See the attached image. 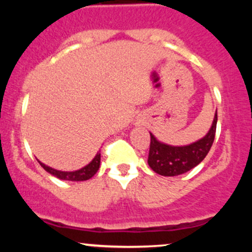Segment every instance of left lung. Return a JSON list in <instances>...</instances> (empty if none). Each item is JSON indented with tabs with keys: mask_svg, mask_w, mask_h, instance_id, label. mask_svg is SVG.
I'll use <instances>...</instances> for the list:
<instances>
[{
	"mask_svg": "<svg viewBox=\"0 0 252 252\" xmlns=\"http://www.w3.org/2000/svg\"><path fill=\"white\" fill-rule=\"evenodd\" d=\"M217 111L212 126L207 134L200 140L187 146H172L158 141L150 132V148L148 164L156 174L163 176H176L194 168L209 154L217 128Z\"/></svg>",
	"mask_w": 252,
	"mask_h": 252,
	"instance_id": "left-lung-1",
	"label": "left lung"
}]
</instances>
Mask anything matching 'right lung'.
I'll return each instance as SVG.
<instances>
[{
	"instance_id": "1",
	"label": "right lung",
	"mask_w": 252,
	"mask_h": 252,
	"mask_svg": "<svg viewBox=\"0 0 252 252\" xmlns=\"http://www.w3.org/2000/svg\"><path fill=\"white\" fill-rule=\"evenodd\" d=\"M41 167L46 172H48L50 174H52L56 178L60 179V180H67V181H85L91 179L99 169V164H100V153H97L96 156L94 158V160L91 161L89 164L84 166L83 168L78 169V170H73V172H63V170H58L52 168L50 166H46L45 163L40 162Z\"/></svg>"
}]
</instances>
